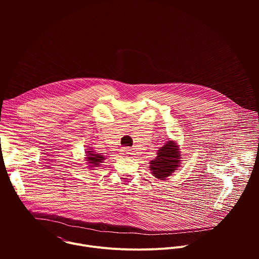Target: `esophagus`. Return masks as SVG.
I'll list each match as a JSON object with an SVG mask.
<instances>
[{
    "instance_id": "esophagus-1",
    "label": "esophagus",
    "mask_w": 259,
    "mask_h": 259,
    "mask_svg": "<svg viewBox=\"0 0 259 259\" xmlns=\"http://www.w3.org/2000/svg\"><path fill=\"white\" fill-rule=\"evenodd\" d=\"M121 154L125 157V158H128L132 155V152L130 149H128V147H124V149L121 151Z\"/></svg>"
}]
</instances>
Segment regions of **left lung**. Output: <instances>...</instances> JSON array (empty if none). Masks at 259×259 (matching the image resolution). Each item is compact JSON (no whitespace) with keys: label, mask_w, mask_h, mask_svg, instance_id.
Masks as SVG:
<instances>
[{"label":"left lung","mask_w":259,"mask_h":259,"mask_svg":"<svg viewBox=\"0 0 259 259\" xmlns=\"http://www.w3.org/2000/svg\"><path fill=\"white\" fill-rule=\"evenodd\" d=\"M178 146L173 141H167L165 145L160 147L158 156L151 161L150 170L156 178L165 180L180 165V155Z\"/></svg>","instance_id":"1"}]
</instances>
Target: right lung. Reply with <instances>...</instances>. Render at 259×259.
<instances>
[{
	"mask_svg": "<svg viewBox=\"0 0 259 259\" xmlns=\"http://www.w3.org/2000/svg\"><path fill=\"white\" fill-rule=\"evenodd\" d=\"M86 154H87V158L86 159H87L88 163L90 164V167H97L104 160V157L102 155L96 154V153H94L91 150L86 151Z\"/></svg>",
	"mask_w": 259,
	"mask_h": 259,
	"instance_id": "obj_1",
	"label": "right lung"
}]
</instances>
